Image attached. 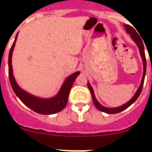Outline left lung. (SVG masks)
<instances>
[{
    "instance_id": "obj_1",
    "label": "left lung",
    "mask_w": 152,
    "mask_h": 152,
    "mask_svg": "<svg viewBox=\"0 0 152 152\" xmlns=\"http://www.w3.org/2000/svg\"><path fill=\"white\" fill-rule=\"evenodd\" d=\"M124 26L126 27V32L130 34V36H131V38L132 39L134 42H135V44L137 45L138 48L139 49V52H140L141 57H142V62H143V75H142V81H141V84L139 85V88L137 90V91L135 92V95H134L131 98V100H129L127 103H126L123 105L120 106V107H113V108H108V107H103V105H101L99 102L97 101V100L95 97L94 95V90H93L92 87L90 84V83H88V87L89 88L90 91H91V96H92V99H93V102L94 103L95 107L99 110L102 111V112L107 113L109 114H115V113H118L121 112V111L124 110H126V108H128L129 106H131L135 100L138 99V97L140 95L141 92H142V87H143V84H144V80H145V74H146V58H145V49H144V45H143V41L141 39L140 36H139V33H137L135 29H134L133 27H132L131 26L129 25H124Z\"/></svg>"
}]
</instances>
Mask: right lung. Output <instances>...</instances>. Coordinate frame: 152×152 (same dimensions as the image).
<instances>
[{
  "instance_id": "right-lung-1",
  "label": "right lung",
  "mask_w": 152,
  "mask_h": 152,
  "mask_svg": "<svg viewBox=\"0 0 152 152\" xmlns=\"http://www.w3.org/2000/svg\"><path fill=\"white\" fill-rule=\"evenodd\" d=\"M17 34L11 48H10V52H9V58H8L9 79H10V84H11L13 91L16 95L18 96L19 99L26 107H28L32 110L37 113L42 114V115H50V114H54L58 112H60L66 106L71 88H72L76 77L80 75V72H75L72 75H69L62 84L58 93L53 97L41 98L30 94L29 93L26 92V91L20 88V86L17 84L13 74L12 54H13V49H14L16 42H17Z\"/></svg>"
}]
</instances>
